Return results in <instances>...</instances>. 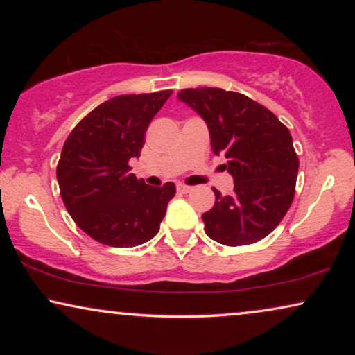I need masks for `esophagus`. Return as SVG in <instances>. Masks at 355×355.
Returning <instances> with one entry per match:
<instances>
[{"mask_svg": "<svg viewBox=\"0 0 355 355\" xmlns=\"http://www.w3.org/2000/svg\"><path fill=\"white\" fill-rule=\"evenodd\" d=\"M178 191L181 192V193H189V192L192 191V187L186 186V184H178Z\"/></svg>", "mask_w": 355, "mask_h": 355, "instance_id": "1", "label": "esophagus"}]
</instances>
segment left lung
Instances as JSON below:
<instances>
[{
    "label": "left lung",
    "instance_id": "obj_1",
    "mask_svg": "<svg viewBox=\"0 0 355 355\" xmlns=\"http://www.w3.org/2000/svg\"><path fill=\"white\" fill-rule=\"evenodd\" d=\"M178 98L202 116L211 150L227 158L234 193L215 192L205 232L225 245L259 242L279 225L295 193L299 158L289 129L249 96L216 87L184 89Z\"/></svg>",
    "mask_w": 355,
    "mask_h": 355
}]
</instances>
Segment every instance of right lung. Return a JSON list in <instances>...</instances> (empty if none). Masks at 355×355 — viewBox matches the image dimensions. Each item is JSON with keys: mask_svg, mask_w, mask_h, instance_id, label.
<instances>
[{"mask_svg": "<svg viewBox=\"0 0 355 355\" xmlns=\"http://www.w3.org/2000/svg\"><path fill=\"white\" fill-rule=\"evenodd\" d=\"M173 90L119 95L90 111L72 129L58 162L61 198L92 239L135 247L157 236L176 186L152 187L130 173L145 130Z\"/></svg>", "mask_w": 355, "mask_h": 355, "instance_id": "add662e5", "label": "right lung"}]
</instances>
